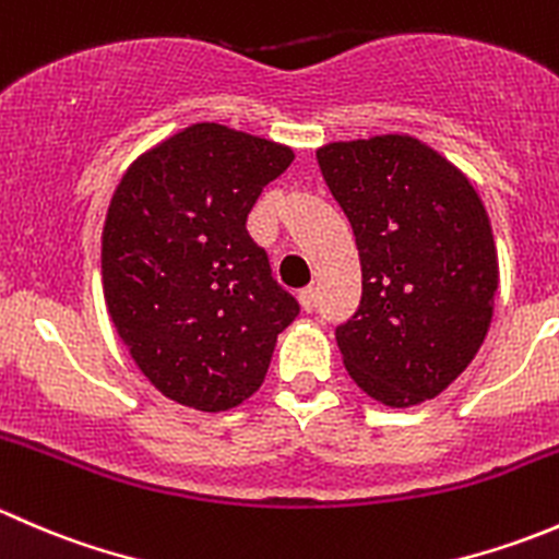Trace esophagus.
<instances>
[{
    "mask_svg": "<svg viewBox=\"0 0 559 559\" xmlns=\"http://www.w3.org/2000/svg\"><path fill=\"white\" fill-rule=\"evenodd\" d=\"M297 300H300L302 311H313V306H316V292H313V286H306V289H300V295H297Z\"/></svg>",
    "mask_w": 559,
    "mask_h": 559,
    "instance_id": "1",
    "label": "esophagus"
}]
</instances>
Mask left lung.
Instances as JSON below:
<instances>
[{
  "mask_svg": "<svg viewBox=\"0 0 559 559\" xmlns=\"http://www.w3.org/2000/svg\"><path fill=\"white\" fill-rule=\"evenodd\" d=\"M362 264L357 313L335 330L348 376L392 408L438 397L487 337L498 248L467 175L411 134L316 151Z\"/></svg>",
  "mask_w": 559,
  "mask_h": 559,
  "instance_id": "obj_1",
  "label": "left lung"
}]
</instances>
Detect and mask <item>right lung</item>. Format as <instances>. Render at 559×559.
<instances>
[{
  "label": "right lung",
  "instance_id": "1",
  "mask_svg": "<svg viewBox=\"0 0 559 559\" xmlns=\"http://www.w3.org/2000/svg\"><path fill=\"white\" fill-rule=\"evenodd\" d=\"M289 145L191 123L129 165L103 229L107 313L145 379L189 408L229 411L267 376L300 313L246 218Z\"/></svg>",
  "mask_w": 559,
  "mask_h": 559
}]
</instances>
